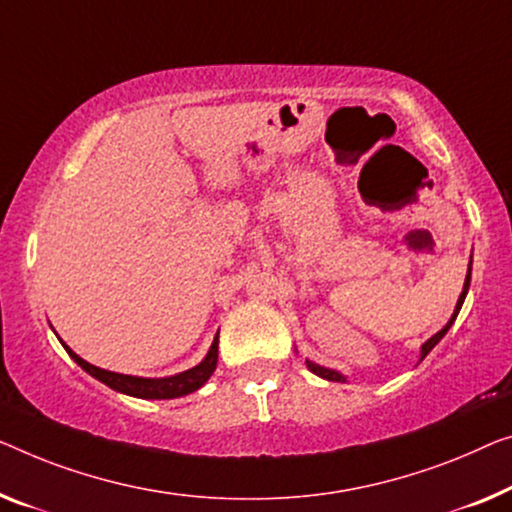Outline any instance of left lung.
Returning a JSON list of instances; mask_svg holds the SVG:
<instances>
[{
	"label": "left lung",
	"instance_id": "8db88e82",
	"mask_svg": "<svg viewBox=\"0 0 512 512\" xmlns=\"http://www.w3.org/2000/svg\"><path fill=\"white\" fill-rule=\"evenodd\" d=\"M469 282H471V264H469V271H467V278H464V287H462V294H460V299H457V305H455V312H453V317L448 319V324L444 326V329H441L439 333H434L430 340L425 342V345L421 347V358H425L427 354L432 352V347L437 345V342L444 338V335L448 333V329H451L453 326V322H455V317H457V312H460V308H462V303H464V296H467V292H469ZM308 363V368H310V372H315V375H319L322 379H329V381H347L345 377L340 375V372H335V370H329V368H322V365H317V363H312V361H305Z\"/></svg>",
	"mask_w": 512,
	"mask_h": 512
}]
</instances>
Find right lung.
<instances>
[{
    "instance_id": "right-lung-1",
    "label": "right lung",
    "mask_w": 512,
    "mask_h": 512,
    "mask_svg": "<svg viewBox=\"0 0 512 512\" xmlns=\"http://www.w3.org/2000/svg\"><path fill=\"white\" fill-rule=\"evenodd\" d=\"M64 345V342H61ZM68 356L73 358L75 363L80 365L82 370L89 372L91 377H96L98 381H103L105 386L114 388V391L133 395V398H144V400H172V398H181V395H188L197 391L207 384V379L213 375L218 365V335L213 338V345L209 349V354L204 356V361L195 368H190L186 372H179V375L172 377H160V379H147V377H133V375H119V372H110L103 368H96V365L87 363L85 358H80L73 349H68Z\"/></svg>"
}]
</instances>
